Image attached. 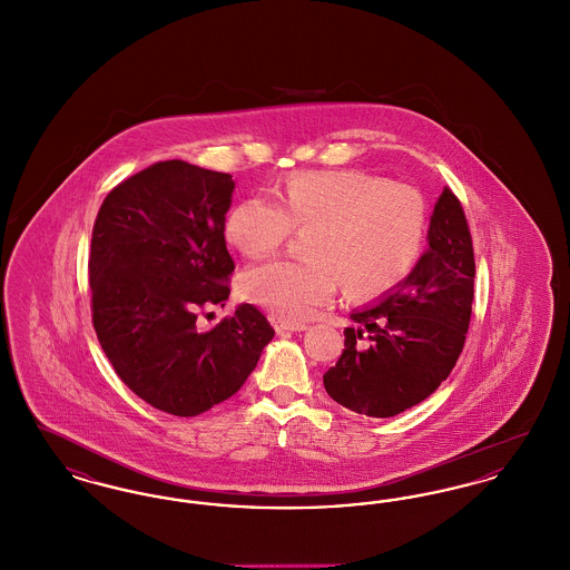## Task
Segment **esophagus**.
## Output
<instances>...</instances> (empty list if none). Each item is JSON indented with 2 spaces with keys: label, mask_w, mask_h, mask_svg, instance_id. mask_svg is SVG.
Instances as JSON below:
<instances>
[{
  "label": "esophagus",
  "mask_w": 570,
  "mask_h": 570,
  "mask_svg": "<svg viewBox=\"0 0 570 570\" xmlns=\"http://www.w3.org/2000/svg\"><path fill=\"white\" fill-rule=\"evenodd\" d=\"M307 325H301V323H288V321H277L275 323V331L277 333H297V331H305Z\"/></svg>",
  "instance_id": "obj_1"
}]
</instances>
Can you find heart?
I'll list each match as a JSON object with an SVG mask.
<instances>
[{
  "label": "heart",
  "instance_id": "obj_1",
  "mask_svg": "<svg viewBox=\"0 0 570 570\" xmlns=\"http://www.w3.org/2000/svg\"><path fill=\"white\" fill-rule=\"evenodd\" d=\"M307 230L312 261L277 258L244 273L245 298L275 316L301 321L335 297L340 282L353 297H379L414 267L425 237V203L406 184L365 170L295 175L282 194L252 196L226 219V237L245 256L272 254Z\"/></svg>",
  "mask_w": 570,
  "mask_h": 570
}]
</instances>
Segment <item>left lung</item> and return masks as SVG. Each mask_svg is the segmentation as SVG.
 I'll list each match as a JSON object with an SVG mask.
<instances>
[{
  "label": "left lung",
  "mask_w": 570,
  "mask_h": 570,
  "mask_svg": "<svg viewBox=\"0 0 570 570\" xmlns=\"http://www.w3.org/2000/svg\"><path fill=\"white\" fill-rule=\"evenodd\" d=\"M414 269L353 309L344 353L323 376L331 400L389 419L428 400L460 358L474 298V249L458 196L444 188Z\"/></svg>",
  "instance_id": "1"
}]
</instances>
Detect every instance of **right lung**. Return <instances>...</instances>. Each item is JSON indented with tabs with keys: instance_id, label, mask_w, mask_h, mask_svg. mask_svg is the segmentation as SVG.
Here are the masks:
<instances>
[{
	"instance_id": "add662e5",
	"label": "right lung",
	"mask_w": 570,
	"mask_h": 570,
	"mask_svg": "<svg viewBox=\"0 0 570 570\" xmlns=\"http://www.w3.org/2000/svg\"><path fill=\"white\" fill-rule=\"evenodd\" d=\"M228 173L166 160L107 194L91 235V316L117 376L140 400L196 416L233 397L275 335L249 303L209 331L196 312L230 295Z\"/></svg>"
}]
</instances>
